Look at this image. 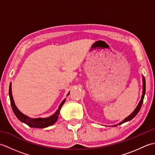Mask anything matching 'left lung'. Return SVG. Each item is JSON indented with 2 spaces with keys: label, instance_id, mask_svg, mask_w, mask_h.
<instances>
[{
  "label": "left lung",
  "instance_id": "1",
  "mask_svg": "<svg viewBox=\"0 0 155 155\" xmlns=\"http://www.w3.org/2000/svg\"><path fill=\"white\" fill-rule=\"evenodd\" d=\"M143 77V94H142V96H141V98H140V101H139V104L137 106V107L135 108V109L133 110V112L132 113H131L130 115H128L127 117H126L124 118L123 120H122L121 122H120L119 123H118L117 124H114L113 126H110V127H117L118 125H120L123 123H126V122L128 121H130V120H132L133 118L136 116V115L139 113L141 106H142L143 103V99H144V94H145V92H146V83H145V78H144V76H142Z\"/></svg>",
  "mask_w": 155,
  "mask_h": 155
}]
</instances>
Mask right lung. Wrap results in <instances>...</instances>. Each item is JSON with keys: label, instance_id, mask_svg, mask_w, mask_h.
I'll return each instance as SVG.
<instances>
[{"label": "right lung", "instance_id": "add662e5", "mask_svg": "<svg viewBox=\"0 0 155 155\" xmlns=\"http://www.w3.org/2000/svg\"><path fill=\"white\" fill-rule=\"evenodd\" d=\"M69 93H70V92L68 93L67 96L69 94ZM9 97H10V100H11V104L12 110L14 112L16 117L18 118V119L19 120H21L22 123H24L28 125L30 127L38 128H46L49 126H51L52 124H54L58 120L61 108L66 101V98H64V99L61 102V104L59 105L57 111H56L53 114H52L50 117H47V118H31L27 116V115L22 113L15 105V101H14V99H13L12 94V83H10V86H9Z\"/></svg>", "mask_w": 155, "mask_h": 155}]
</instances>
